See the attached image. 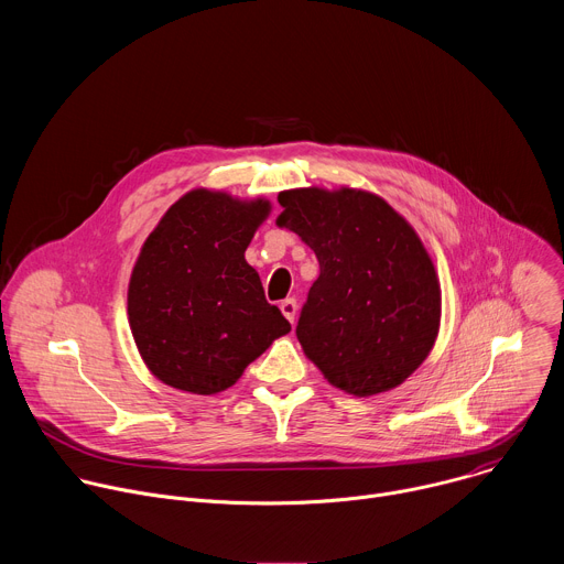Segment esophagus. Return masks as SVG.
I'll return each instance as SVG.
<instances>
[{"label":"esophagus","mask_w":564,"mask_h":564,"mask_svg":"<svg viewBox=\"0 0 564 564\" xmlns=\"http://www.w3.org/2000/svg\"><path fill=\"white\" fill-rule=\"evenodd\" d=\"M281 312H283V316L290 321V324H294V318H296V301H294V299L281 301Z\"/></svg>","instance_id":"34e87169"}]
</instances>
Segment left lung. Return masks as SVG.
Wrapping results in <instances>:
<instances>
[{
	"instance_id": "8db88e82",
	"label": "left lung",
	"mask_w": 564,
	"mask_h": 564,
	"mask_svg": "<svg viewBox=\"0 0 564 564\" xmlns=\"http://www.w3.org/2000/svg\"><path fill=\"white\" fill-rule=\"evenodd\" d=\"M276 223L318 259L296 339L324 377L370 397L406 381L440 330L442 290L417 231L383 198L341 187L279 194Z\"/></svg>"
}]
</instances>
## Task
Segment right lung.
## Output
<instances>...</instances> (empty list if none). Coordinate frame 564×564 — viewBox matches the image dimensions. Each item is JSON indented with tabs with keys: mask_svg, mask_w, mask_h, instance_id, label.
Listing matches in <instances>:
<instances>
[{
	"mask_svg": "<svg viewBox=\"0 0 564 564\" xmlns=\"http://www.w3.org/2000/svg\"><path fill=\"white\" fill-rule=\"evenodd\" d=\"M265 198L194 189L147 236L127 312L138 352L160 381L194 394L236 383L290 321L265 301L246 250L270 216Z\"/></svg>",
	"mask_w": 564,
	"mask_h": 564,
	"instance_id": "obj_1",
	"label": "right lung"
}]
</instances>
